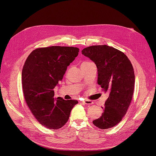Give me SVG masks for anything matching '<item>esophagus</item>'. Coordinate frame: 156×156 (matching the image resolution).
Here are the masks:
<instances>
[{
    "label": "esophagus",
    "mask_w": 156,
    "mask_h": 156,
    "mask_svg": "<svg viewBox=\"0 0 156 156\" xmlns=\"http://www.w3.org/2000/svg\"><path fill=\"white\" fill-rule=\"evenodd\" d=\"M81 103L87 104V105H92L93 104V102L90 100H85L83 101H81Z\"/></svg>",
    "instance_id": "obj_1"
}]
</instances>
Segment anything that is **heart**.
Instances as JSON below:
<instances>
[{"instance_id": "obj_1", "label": "heart", "mask_w": 156, "mask_h": 156, "mask_svg": "<svg viewBox=\"0 0 156 156\" xmlns=\"http://www.w3.org/2000/svg\"><path fill=\"white\" fill-rule=\"evenodd\" d=\"M90 63H92V62H88V61H85V62H83L82 63V64H81V66H85V65L89 64H90Z\"/></svg>"}]
</instances>
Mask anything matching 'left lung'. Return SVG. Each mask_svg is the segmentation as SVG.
Wrapping results in <instances>:
<instances>
[{
	"instance_id": "8db88e82",
	"label": "left lung",
	"mask_w": 156,
	"mask_h": 156,
	"mask_svg": "<svg viewBox=\"0 0 156 156\" xmlns=\"http://www.w3.org/2000/svg\"><path fill=\"white\" fill-rule=\"evenodd\" d=\"M81 53L96 64L97 83L108 92L102 116L93 121L100 129L116 126L126 114L132 99L135 86L133 66L127 56L118 49L106 45H93Z\"/></svg>"
}]
</instances>
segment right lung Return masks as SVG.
I'll return each instance as SVG.
<instances>
[{
	"instance_id": "right-lung-1",
	"label": "right lung",
	"mask_w": 156,
	"mask_h": 156,
	"mask_svg": "<svg viewBox=\"0 0 156 156\" xmlns=\"http://www.w3.org/2000/svg\"><path fill=\"white\" fill-rule=\"evenodd\" d=\"M78 52L79 48L73 47L38 48L30 53L24 62L22 70L24 99L40 124L47 128L62 127L78 102L54 97V88L59 85Z\"/></svg>"
}]
</instances>
